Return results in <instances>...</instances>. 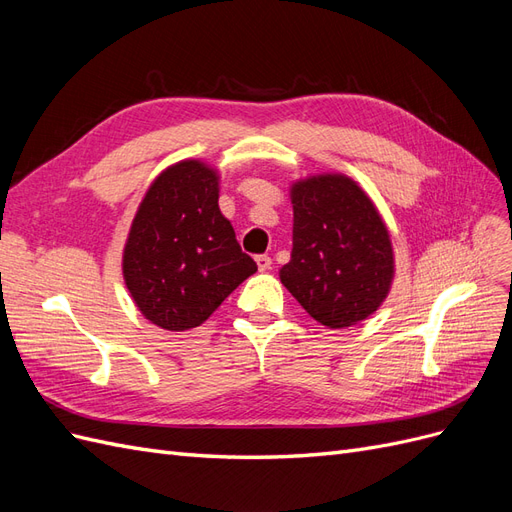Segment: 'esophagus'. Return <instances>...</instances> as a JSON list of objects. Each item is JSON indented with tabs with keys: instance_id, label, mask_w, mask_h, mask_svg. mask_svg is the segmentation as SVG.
<instances>
[{
	"instance_id": "34e87169",
	"label": "esophagus",
	"mask_w": 512,
	"mask_h": 512,
	"mask_svg": "<svg viewBox=\"0 0 512 512\" xmlns=\"http://www.w3.org/2000/svg\"><path fill=\"white\" fill-rule=\"evenodd\" d=\"M256 265H258V271H269L273 267V260L267 254H260L256 256Z\"/></svg>"
}]
</instances>
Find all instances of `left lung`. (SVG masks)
I'll return each instance as SVG.
<instances>
[{
	"instance_id": "left-lung-1",
	"label": "left lung",
	"mask_w": 512,
	"mask_h": 512,
	"mask_svg": "<svg viewBox=\"0 0 512 512\" xmlns=\"http://www.w3.org/2000/svg\"><path fill=\"white\" fill-rule=\"evenodd\" d=\"M292 254L280 280L329 329L369 318L389 297L395 252L374 200L344 173L292 181Z\"/></svg>"
}]
</instances>
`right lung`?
Masks as SVG:
<instances>
[{
  "label": "right lung",
  "mask_w": 512,
  "mask_h": 512,
  "mask_svg": "<svg viewBox=\"0 0 512 512\" xmlns=\"http://www.w3.org/2000/svg\"><path fill=\"white\" fill-rule=\"evenodd\" d=\"M218 198V168L188 158L166 166L136 209L123 282L138 312L164 331L200 327L258 269Z\"/></svg>",
  "instance_id": "right-lung-1"
}]
</instances>
